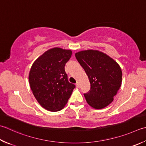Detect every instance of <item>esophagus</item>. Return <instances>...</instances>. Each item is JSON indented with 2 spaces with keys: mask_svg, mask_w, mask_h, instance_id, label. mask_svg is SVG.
<instances>
[{
  "mask_svg": "<svg viewBox=\"0 0 146 146\" xmlns=\"http://www.w3.org/2000/svg\"><path fill=\"white\" fill-rule=\"evenodd\" d=\"M76 87H78V88L80 87V84H79V82H77L76 83Z\"/></svg>",
  "mask_w": 146,
  "mask_h": 146,
  "instance_id": "1",
  "label": "esophagus"
}]
</instances>
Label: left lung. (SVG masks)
Masks as SVG:
<instances>
[{"label": "left lung", "mask_w": 146, "mask_h": 146, "mask_svg": "<svg viewBox=\"0 0 146 146\" xmlns=\"http://www.w3.org/2000/svg\"><path fill=\"white\" fill-rule=\"evenodd\" d=\"M90 84V89L84 94L87 103L95 109H102L111 104L122 81L119 64L106 54L96 50L80 51L75 54Z\"/></svg>", "instance_id": "8db88e82"}]
</instances>
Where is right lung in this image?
I'll use <instances>...</instances> for the list:
<instances>
[{
  "label": "right lung",
  "mask_w": 146,
  "mask_h": 146,
  "mask_svg": "<svg viewBox=\"0 0 146 146\" xmlns=\"http://www.w3.org/2000/svg\"><path fill=\"white\" fill-rule=\"evenodd\" d=\"M71 54V50L52 48L40 56L31 68L30 88L36 101L48 111L62 110L75 88L68 82L64 70Z\"/></svg>",
  "instance_id": "right-lung-1"
}]
</instances>
